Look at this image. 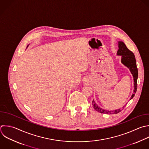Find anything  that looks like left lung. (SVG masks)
Returning <instances> with one entry per match:
<instances>
[{"instance_id": "obj_1", "label": "left lung", "mask_w": 149, "mask_h": 149, "mask_svg": "<svg viewBox=\"0 0 149 149\" xmlns=\"http://www.w3.org/2000/svg\"><path fill=\"white\" fill-rule=\"evenodd\" d=\"M118 50L117 51V55L121 56V63L127 67L130 73H132L133 77V83H134V90L133 93L132 94L131 98L130 100L133 98L134 96V93L136 92L137 90V80L138 77V70L136 66V61L135 59V56L133 53L130 51L122 41L118 42ZM92 104L94 109L102 113H107V114H116L119 113L122 111L121 109H118L113 111H108L107 109H104L101 108L98 104L95 102L93 100L92 101Z\"/></svg>"}]
</instances>
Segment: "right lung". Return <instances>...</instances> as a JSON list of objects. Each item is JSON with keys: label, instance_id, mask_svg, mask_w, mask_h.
Returning <instances> with one entry per match:
<instances>
[{"label": "right lung", "instance_id": "obj_1", "mask_svg": "<svg viewBox=\"0 0 149 149\" xmlns=\"http://www.w3.org/2000/svg\"><path fill=\"white\" fill-rule=\"evenodd\" d=\"M29 45H28V46H27V47H29Z\"/></svg>", "mask_w": 149, "mask_h": 149}]
</instances>
